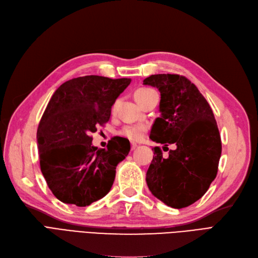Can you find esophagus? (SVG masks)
<instances>
[{
    "instance_id": "34e87169",
    "label": "esophagus",
    "mask_w": 258,
    "mask_h": 258,
    "mask_svg": "<svg viewBox=\"0 0 258 258\" xmlns=\"http://www.w3.org/2000/svg\"><path fill=\"white\" fill-rule=\"evenodd\" d=\"M138 147V145L137 144H135V143H132V150H135V149Z\"/></svg>"
}]
</instances>
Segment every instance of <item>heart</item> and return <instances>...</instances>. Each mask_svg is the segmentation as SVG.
<instances>
[{
	"mask_svg": "<svg viewBox=\"0 0 258 258\" xmlns=\"http://www.w3.org/2000/svg\"><path fill=\"white\" fill-rule=\"evenodd\" d=\"M152 92H155L153 89L150 88H140L135 92V97L137 99V102H141L145 97H147L149 94H151ZM148 127L145 124H134V125H126L125 127H123L122 131L120 132V134L124 137L128 138L130 140H140L146 134Z\"/></svg>",
	"mask_w": 258,
	"mask_h": 258,
	"instance_id": "b5f03b06",
	"label": "heart"
}]
</instances>
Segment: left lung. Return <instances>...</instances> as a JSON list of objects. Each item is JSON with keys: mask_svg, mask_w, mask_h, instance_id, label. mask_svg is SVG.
I'll return each instance as SVG.
<instances>
[{"mask_svg": "<svg viewBox=\"0 0 258 258\" xmlns=\"http://www.w3.org/2000/svg\"><path fill=\"white\" fill-rule=\"evenodd\" d=\"M144 85L156 87L161 92V117L155 119L150 138L177 147L167 159L160 147L152 149L147 184L164 204L181 209L202 198L217 177L222 153L218 124L210 105L186 77L151 75Z\"/></svg>", "mask_w": 258, "mask_h": 258, "instance_id": "obj_1", "label": "left lung"}]
</instances>
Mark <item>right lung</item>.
Listing matches in <instances>:
<instances>
[{
    "mask_svg": "<svg viewBox=\"0 0 258 258\" xmlns=\"http://www.w3.org/2000/svg\"><path fill=\"white\" fill-rule=\"evenodd\" d=\"M131 81L95 75L73 78L49 101L36 135L39 164L48 187L62 203L86 207L110 190L130 141L115 136L107 149H97L91 134L109 121L111 106Z\"/></svg>",
    "mask_w": 258,
    "mask_h": 258,
    "instance_id": "add662e5",
    "label": "right lung"
}]
</instances>
